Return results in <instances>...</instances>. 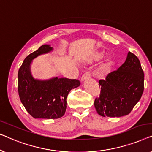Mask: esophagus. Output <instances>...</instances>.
<instances>
[{"instance_id":"obj_1","label":"esophagus","mask_w":152,"mask_h":152,"mask_svg":"<svg viewBox=\"0 0 152 152\" xmlns=\"http://www.w3.org/2000/svg\"><path fill=\"white\" fill-rule=\"evenodd\" d=\"M90 77H91V73L89 72H87L83 74L82 77H81V80L83 81V80H87V79L90 78Z\"/></svg>"}]
</instances>
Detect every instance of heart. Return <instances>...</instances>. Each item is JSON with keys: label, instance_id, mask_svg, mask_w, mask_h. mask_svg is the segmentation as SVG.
<instances>
[{"label": "heart", "instance_id": "obj_1", "mask_svg": "<svg viewBox=\"0 0 152 152\" xmlns=\"http://www.w3.org/2000/svg\"><path fill=\"white\" fill-rule=\"evenodd\" d=\"M104 56V53L103 51H98L94 53L93 56V59L96 61H98L101 60ZM113 64H114V60L112 57H108L103 63H102L98 68L97 71V75L100 78H104L108 75L111 69H112Z\"/></svg>", "mask_w": 152, "mask_h": 152}]
</instances>
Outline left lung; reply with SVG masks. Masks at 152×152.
Returning a JSON list of instances; mask_svg holds the SVG:
<instances>
[{
    "mask_svg": "<svg viewBox=\"0 0 152 152\" xmlns=\"http://www.w3.org/2000/svg\"><path fill=\"white\" fill-rule=\"evenodd\" d=\"M98 83L100 94L94 100L98 114L104 117L129 114L144 91V72L139 59L129 52L125 63Z\"/></svg>",
    "mask_w": 152,
    "mask_h": 152,
    "instance_id": "left-lung-1",
    "label": "left lung"
}]
</instances>
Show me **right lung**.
<instances>
[{
  "instance_id": "add662e5",
  "label": "right lung",
  "mask_w": 152,
  "mask_h": 152,
  "mask_svg": "<svg viewBox=\"0 0 152 152\" xmlns=\"http://www.w3.org/2000/svg\"><path fill=\"white\" fill-rule=\"evenodd\" d=\"M52 48L43 45L25 58L18 73V91L20 101L34 118L56 119L65 114L69 91L80 85L77 79L56 78L48 80L34 79L30 72L31 61L50 52Z\"/></svg>"
}]
</instances>
